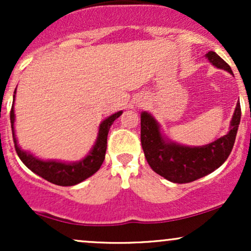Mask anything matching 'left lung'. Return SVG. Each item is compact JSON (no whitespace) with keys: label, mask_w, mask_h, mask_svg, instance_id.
I'll use <instances>...</instances> for the list:
<instances>
[{"label":"left lung","mask_w":251,"mask_h":251,"mask_svg":"<svg viewBox=\"0 0 251 251\" xmlns=\"http://www.w3.org/2000/svg\"><path fill=\"white\" fill-rule=\"evenodd\" d=\"M206 57L212 65L232 74L227 63L215 51ZM241 122V105L237 102L230 122V131L220 139L204 146H185L164 138L159 124L148 112L140 117V139L149 165L155 174L178 184L190 183L211 174L226 160L234 148Z\"/></svg>","instance_id":"left-lung-1"}]
</instances>
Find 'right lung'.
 Returning a JSON list of instances; mask_svg holds the SVG:
<instances>
[{"instance_id":"right-lung-1","label":"right lung","mask_w":251,"mask_h":251,"mask_svg":"<svg viewBox=\"0 0 251 251\" xmlns=\"http://www.w3.org/2000/svg\"><path fill=\"white\" fill-rule=\"evenodd\" d=\"M15 93L14 92V101H15ZM123 111L117 112L108 118H106L99 126V133H98L97 142L94 144L93 149L86 155L83 159L76 163H62L57 160H42L40 158L34 157L30 152L24 151L19 148L14 129V123H15V113H14V103L10 111V123L11 131H13V139L15 144L16 153L22 160V163L27 166L30 171L36 174L43 179L50 181L61 186H72L79 184L94 175L100 169L101 164L105 159L106 149H107V135L109 127L112 126L114 120L122 116Z\"/></svg>"}]
</instances>
